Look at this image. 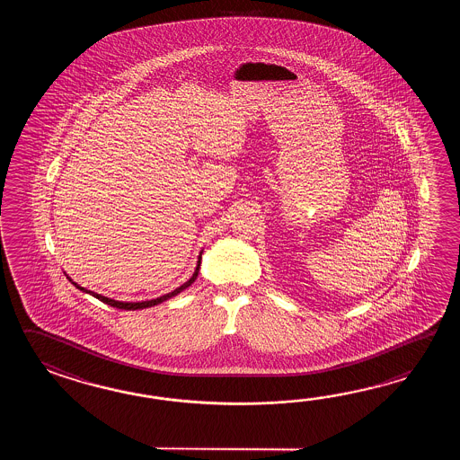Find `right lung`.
Instances as JSON below:
<instances>
[{
	"mask_svg": "<svg viewBox=\"0 0 460 460\" xmlns=\"http://www.w3.org/2000/svg\"><path fill=\"white\" fill-rule=\"evenodd\" d=\"M202 258V256H200ZM200 258H199V264H197L196 273L192 274V278L187 281V283L182 284L181 288H177L174 289L172 293L166 294V296H161V297H157V299H151V301H143V303H119V301H115V299H108L105 296H102V294L92 293V291H87L85 288H80L77 283L75 284V288H78L80 291H85V293L92 294L93 297H97L100 299L102 303L108 304V305H111V307H117V309H125V311H137V309H146V307H153V305H157V304L164 303L167 301L169 297H172V296H176V294L181 293V291H184L186 288H189L190 284L196 281L197 274H199V268H200Z\"/></svg>",
	"mask_w": 460,
	"mask_h": 460,
	"instance_id": "1",
	"label": "right lung"
}]
</instances>
